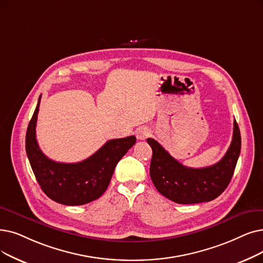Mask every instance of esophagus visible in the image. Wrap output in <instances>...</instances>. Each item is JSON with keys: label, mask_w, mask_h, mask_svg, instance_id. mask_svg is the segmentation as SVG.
I'll list each match as a JSON object with an SVG mask.
<instances>
[{"label": "esophagus", "mask_w": 263, "mask_h": 263, "mask_svg": "<svg viewBox=\"0 0 263 263\" xmlns=\"http://www.w3.org/2000/svg\"><path fill=\"white\" fill-rule=\"evenodd\" d=\"M152 135V131L146 128V127H142L138 130V132H136V138H138V140L140 141H144L146 140L147 138H149V136Z\"/></svg>", "instance_id": "1"}]
</instances>
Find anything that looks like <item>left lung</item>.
Returning <instances> with one entry per match:
<instances>
[{
	"mask_svg": "<svg viewBox=\"0 0 263 263\" xmlns=\"http://www.w3.org/2000/svg\"><path fill=\"white\" fill-rule=\"evenodd\" d=\"M153 149L151 177L162 196L178 204H195L216 199L224 191L233 176L241 153V133L233 122V138L229 149L217 163L201 168L187 167L178 162L154 139H147Z\"/></svg>",
	"mask_w": 263,
	"mask_h": 263,
	"instance_id": "left-lung-1",
	"label": "left lung"
}]
</instances>
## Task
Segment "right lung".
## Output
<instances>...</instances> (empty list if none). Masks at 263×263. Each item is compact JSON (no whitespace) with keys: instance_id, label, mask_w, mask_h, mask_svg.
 Wrapping results in <instances>:
<instances>
[{"instance_id":"right-lung-1","label":"right lung","mask_w":263,"mask_h":263,"mask_svg":"<svg viewBox=\"0 0 263 263\" xmlns=\"http://www.w3.org/2000/svg\"><path fill=\"white\" fill-rule=\"evenodd\" d=\"M41 97L29 122L26 151L39 185L48 198L63 205H83L100 198L107 189L119 160L135 144L134 135L107 141L77 163L55 162L43 154L35 134Z\"/></svg>"}]
</instances>
